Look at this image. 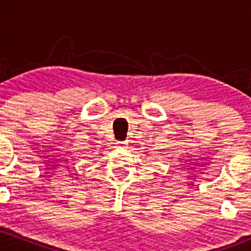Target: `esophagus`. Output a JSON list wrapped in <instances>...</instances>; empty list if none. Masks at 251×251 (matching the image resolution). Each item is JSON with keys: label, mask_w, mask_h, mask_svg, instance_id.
<instances>
[{"label": "esophagus", "mask_w": 251, "mask_h": 251, "mask_svg": "<svg viewBox=\"0 0 251 251\" xmlns=\"http://www.w3.org/2000/svg\"><path fill=\"white\" fill-rule=\"evenodd\" d=\"M119 147H123V148H126V147H127V143H126V142H119Z\"/></svg>", "instance_id": "obj_1"}]
</instances>
